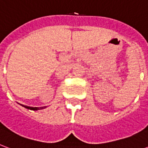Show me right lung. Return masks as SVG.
Returning a JSON list of instances; mask_svg holds the SVG:
<instances>
[{"label":"right lung","mask_w":148,"mask_h":148,"mask_svg":"<svg viewBox=\"0 0 148 148\" xmlns=\"http://www.w3.org/2000/svg\"><path fill=\"white\" fill-rule=\"evenodd\" d=\"M22 106H24V107H25L26 109H32V110H38V109H43V108H45V107H42V108H41V107H40V108H39V107H29V106H23V105H22Z\"/></svg>","instance_id":"right-lung-1"}]
</instances>
